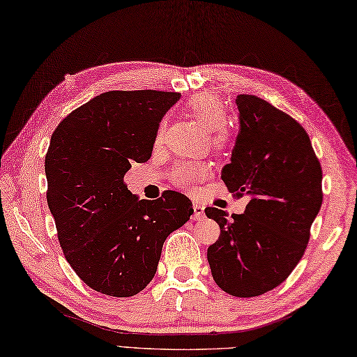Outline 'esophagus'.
I'll list each match as a JSON object with an SVG mask.
<instances>
[{"mask_svg":"<svg viewBox=\"0 0 357 357\" xmlns=\"http://www.w3.org/2000/svg\"><path fill=\"white\" fill-rule=\"evenodd\" d=\"M192 208H194V215H192V220L195 221H199L204 218V206L199 204V203H194L192 204Z\"/></svg>","mask_w":357,"mask_h":357,"instance_id":"34e87169","label":"esophagus"}]
</instances>
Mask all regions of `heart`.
<instances>
[{"mask_svg":"<svg viewBox=\"0 0 357 357\" xmlns=\"http://www.w3.org/2000/svg\"><path fill=\"white\" fill-rule=\"evenodd\" d=\"M188 113L195 121H198L206 130L208 144L215 151H224L231 142L230 127L225 123V107L218 97L212 93H197L186 104ZM163 128L159 130V139L162 137ZM211 168L207 163L186 160L176 165L171 171V180L181 189H192L198 181L204 180Z\"/></svg>","mask_w":357,"mask_h":357,"instance_id":"b5f03b06","label":"heart"}]
</instances>
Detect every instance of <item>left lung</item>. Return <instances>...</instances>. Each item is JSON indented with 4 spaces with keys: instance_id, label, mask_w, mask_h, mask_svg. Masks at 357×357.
<instances>
[{
    "instance_id": "8db88e82",
    "label": "left lung",
    "mask_w": 357,
    "mask_h": 357,
    "mask_svg": "<svg viewBox=\"0 0 357 357\" xmlns=\"http://www.w3.org/2000/svg\"><path fill=\"white\" fill-rule=\"evenodd\" d=\"M239 135L221 178L250 198L242 215L206 207L221 234L207 248L215 283L233 297H257L288 279L323 204V169L306 130L255 95H238Z\"/></svg>"
}]
</instances>
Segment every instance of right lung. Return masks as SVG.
I'll return each instance as SVG.
<instances>
[{
	"label": "right lung",
	"mask_w": 357,
	"mask_h": 357,
	"mask_svg": "<svg viewBox=\"0 0 357 357\" xmlns=\"http://www.w3.org/2000/svg\"><path fill=\"white\" fill-rule=\"evenodd\" d=\"M178 92L110 91L57 126L45 155L47 202L59 244L80 279L110 297H133L158 271L163 242L194 213L174 190L149 202L130 192L132 163L151 158Z\"/></svg>",
	"instance_id": "add662e5"
}]
</instances>
